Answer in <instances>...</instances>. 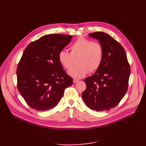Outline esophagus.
<instances>
[{
  "label": "esophagus",
  "instance_id": "obj_1",
  "mask_svg": "<svg viewBox=\"0 0 146 146\" xmlns=\"http://www.w3.org/2000/svg\"><path fill=\"white\" fill-rule=\"evenodd\" d=\"M79 81V80L78 79H76V78H74V80H73V83H77Z\"/></svg>",
  "mask_w": 146,
  "mask_h": 146
}]
</instances>
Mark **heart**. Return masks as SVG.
Returning <instances> with one entry per match:
<instances>
[{
	"label": "heart",
	"instance_id": "b5f03b06",
	"mask_svg": "<svg viewBox=\"0 0 146 146\" xmlns=\"http://www.w3.org/2000/svg\"><path fill=\"white\" fill-rule=\"evenodd\" d=\"M70 53L62 50L59 52L58 59L60 63L66 69H71L74 58L78 56L79 65L70 69L68 74L74 78H80L89 72L98 70L102 62L104 48L100 43L91 39L79 37L69 47Z\"/></svg>",
	"mask_w": 146,
	"mask_h": 146
}]
</instances>
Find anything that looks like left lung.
<instances>
[{
	"mask_svg": "<svg viewBox=\"0 0 146 146\" xmlns=\"http://www.w3.org/2000/svg\"><path fill=\"white\" fill-rule=\"evenodd\" d=\"M89 36L99 41L104 48V58L96 72L84 80L86 88L82 98L92 110H110L120 102L126 93L130 67L125 50L113 37L101 32Z\"/></svg>",
	"mask_w": 146,
	"mask_h": 146,
	"instance_id": "obj_1",
	"label": "left lung"
}]
</instances>
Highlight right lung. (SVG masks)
I'll list each match as a JSON object with an SVG mask.
<instances>
[{"label": "right lung", "instance_id": "obj_1", "mask_svg": "<svg viewBox=\"0 0 146 146\" xmlns=\"http://www.w3.org/2000/svg\"><path fill=\"white\" fill-rule=\"evenodd\" d=\"M72 36L62 34L44 35L25 48L16 70L17 89L30 107L37 111L54 108L72 78L58 59L60 51Z\"/></svg>", "mask_w": 146, "mask_h": 146}]
</instances>
